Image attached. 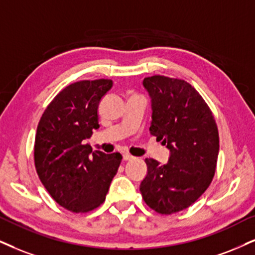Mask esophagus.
I'll return each instance as SVG.
<instances>
[{
	"mask_svg": "<svg viewBox=\"0 0 255 255\" xmlns=\"http://www.w3.org/2000/svg\"><path fill=\"white\" fill-rule=\"evenodd\" d=\"M123 159H124V161H131V159H134V157L131 156L130 153H124V155H123Z\"/></svg>",
	"mask_w": 255,
	"mask_h": 255,
	"instance_id": "1",
	"label": "esophagus"
}]
</instances>
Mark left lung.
Here are the masks:
<instances>
[{
    "mask_svg": "<svg viewBox=\"0 0 255 255\" xmlns=\"http://www.w3.org/2000/svg\"><path fill=\"white\" fill-rule=\"evenodd\" d=\"M143 86L151 99L150 133L170 156L165 164L145 158L147 172L139 190L155 212L174 214L191 206L214 177L218 127L208 105L187 81L153 75Z\"/></svg>",
    "mask_w": 255,
    "mask_h": 255,
    "instance_id": "8db88e82",
    "label": "left lung"
}]
</instances>
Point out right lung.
Listing matches in <instances>:
<instances>
[{
    "mask_svg": "<svg viewBox=\"0 0 255 255\" xmlns=\"http://www.w3.org/2000/svg\"><path fill=\"white\" fill-rule=\"evenodd\" d=\"M112 80H83L65 87L37 125L34 161L40 181L64 208L86 213L105 201L122 155L92 151L84 140L99 128L98 105Z\"/></svg>",
    "mask_w": 255,
    "mask_h": 255,
    "instance_id": "add662e5",
    "label": "right lung"
}]
</instances>
